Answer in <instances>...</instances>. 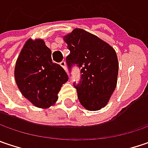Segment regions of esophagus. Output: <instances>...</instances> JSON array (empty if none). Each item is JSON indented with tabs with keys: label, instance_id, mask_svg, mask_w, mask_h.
Masks as SVG:
<instances>
[{
	"label": "esophagus",
	"instance_id": "esophagus-1",
	"mask_svg": "<svg viewBox=\"0 0 148 148\" xmlns=\"http://www.w3.org/2000/svg\"><path fill=\"white\" fill-rule=\"evenodd\" d=\"M60 65L62 66L63 68H64V69L65 70L66 72H67V67H66V63L64 61H62L61 63H60Z\"/></svg>",
	"mask_w": 148,
	"mask_h": 148
}]
</instances>
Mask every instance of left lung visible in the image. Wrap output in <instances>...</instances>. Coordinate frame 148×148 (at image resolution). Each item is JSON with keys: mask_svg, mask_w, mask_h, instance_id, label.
Here are the masks:
<instances>
[{"mask_svg": "<svg viewBox=\"0 0 148 148\" xmlns=\"http://www.w3.org/2000/svg\"><path fill=\"white\" fill-rule=\"evenodd\" d=\"M70 53L66 57L69 70L77 65L80 81L74 84L78 98L89 110L105 107L116 87L119 64L116 51L95 35L75 28L64 37Z\"/></svg>", "mask_w": 148, "mask_h": 148, "instance_id": "8db88e82", "label": "left lung"}]
</instances>
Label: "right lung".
I'll use <instances>...</instances> for the list:
<instances>
[{
	"label": "right lung",
	"instance_id": "right-lung-1",
	"mask_svg": "<svg viewBox=\"0 0 148 148\" xmlns=\"http://www.w3.org/2000/svg\"><path fill=\"white\" fill-rule=\"evenodd\" d=\"M52 52L42 39H28L15 66V80L22 95L38 108H48L69 80L64 69L53 63Z\"/></svg>",
	"mask_w": 148,
	"mask_h": 148
}]
</instances>
